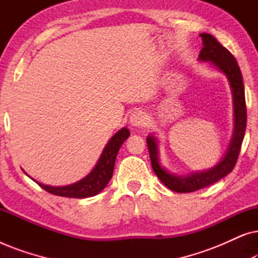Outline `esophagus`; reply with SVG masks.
Instances as JSON below:
<instances>
[{"label": "esophagus", "instance_id": "obj_1", "mask_svg": "<svg viewBox=\"0 0 258 258\" xmlns=\"http://www.w3.org/2000/svg\"><path fill=\"white\" fill-rule=\"evenodd\" d=\"M147 122V115L144 114L143 111H135L130 115L129 117V123L135 128H140V126H143Z\"/></svg>", "mask_w": 258, "mask_h": 258}]
</instances>
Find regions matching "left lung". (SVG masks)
<instances>
[{
  "label": "left lung",
  "instance_id": "obj_1",
  "mask_svg": "<svg viewBox=\"0 0 258 258\" xmlns=\"http://www.w3.org/2000/svg\"><path fill=\"white\" fill-rule=\"evenodd\" d=\"M200 36L202 37L203 48L199 55V61L213 63L215 68L224 74L228 79L232 95V105H234V132H232L230 143H229L224 156L221 158L217 164L207 170L192 171L185 175L172 174L167 168H164L161 164L157 137L153 134L147 137L150 161L155 174L167 188L181 194L202 189L204 186L220 181L229 172H231L237 162L246 126L244 84H243L242 73L237 61L231 55V52L225 49L213 35L203 33L200 34Z\"/></svg>",
  "mask_w": 258,
  "mask_h": 258
}]
</instances>
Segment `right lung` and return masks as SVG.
I'll return each mask as SVG.
<instances>
[{
    "instance_id": "obj_1",
    "label": "right lung",
    "mask_w": 258,
    "mask_h": 258,
    "mask_svg": "<svg viewBox=\"0 0 258 258\" xmlns=\"http://www.w3.org/2000/svg\"><path fill=\"white\" fill-rule=\"evenodd\" d=\"M130 135V132L128 128L119 129L114 136L109 140V142L105 144L103 151H102L100 158H98L96 165H95L93 170L88 174L86 177H83L80 181H77L73 184L69 185H62V186H52L47 185L43 183H40L35 181L33 177L29 175L27 176L36 182L42 189L45 191L52 194L56 196L62 197H70V199H87V197L96 196L103 190L112 177V172H114L115 161L116 156L119 148L124 141L128 139Z\"/></svg>"
}]
</instances>
